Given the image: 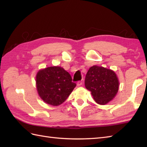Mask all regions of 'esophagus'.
Listing matches in <instances>:
<instances>
[{"mask_svg": "<svg viewBox=\"0 0 147 147\" xmlns=\"http://www.w3.org/2000/svg\"><path fill=\"white\" fill-rule=\"evenodd\" d=\"M77 86H81V85H82V81H78V82H77Z\"/></svg>", "mask_w": 147, "mask_h": 147, "instance_id": "34e87169", "label": "esophagus"}]
</instances>
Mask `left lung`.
<instances>
[{"instance_id": "left-lung-1", "label": "left lung", "mask_w": 147, "mask_h": 147, "mask_svg": "<svg viewBox=\"0 0 147 147\" xmlns=\"http://www.w3.org/2000/svg\"><path fill=\"white\" fill-rule=\"evenodd\" d=\"M85 85L96 103L105 105L115 97L119 83L113 71L95 65L90 67L86 74Z\"/></svg>"}]
</instances>
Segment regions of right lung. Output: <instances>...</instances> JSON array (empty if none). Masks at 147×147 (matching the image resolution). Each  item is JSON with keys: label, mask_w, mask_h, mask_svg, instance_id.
Segmentation results:
<instances>
[{"label": "right lung", "mask_w": 147, "mask_h": 147, "mask_svg": "<svg viewBox=\"0 0 147 147\" xmlns=\"http://www.w3.org/2000/svg\"><path fill=\"white\" fill-rule=\"evenodd\" d=\"M36 85L40 98L53 106L65 102L76 86L69 72L62 67L55 66L38 71Z\"/></svg>", "instance_id": "1"}]
</instances>
